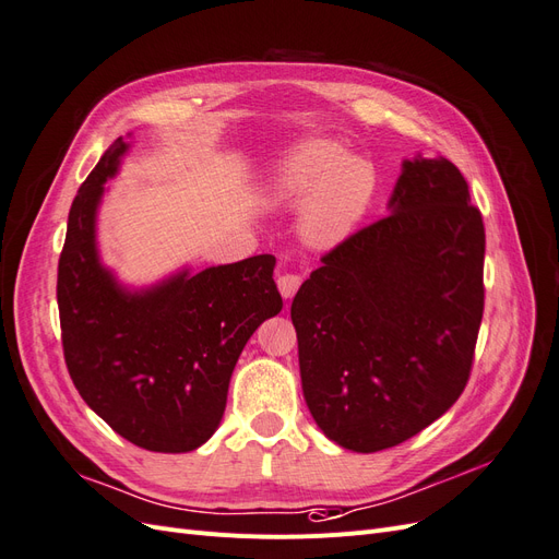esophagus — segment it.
Segmentation results:
<instances>
[{
    "instance_id": "obj_1",
    "label": "esophagus",
    "mask_w": 559,
    "mask_h": 559,
    "mask_svg": "<svg viewBox=\"0 0 559 559\" xmlns=\"http://www.w3.org/2000/svg\"><path fill=\"white\" fill-rule=\"evenodd\" d=\"M299 285H301V276L299 274H281L278 276V290H281V295L285 297V299H290V297H295V293L299 290Z\"/></svg>"
}]
</instances>
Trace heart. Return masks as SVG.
<instances>
[{"mask_svg": "<svg viewBox=\"0 0 559 559\" xmlns=\"http://www.w3.org/2000/svg\"><path fill=\"white\" fill-rule=\"evenodd\" d=\"M276 202H306L304 231L316 243L344 239L362 218L373 190V171L334 141H311L287 157L272 178Z\"/></svg>", "mask_w": 559, "mask_h": 559, "instance_id": "b5f03b06", "label": "heart"}]
</instances>
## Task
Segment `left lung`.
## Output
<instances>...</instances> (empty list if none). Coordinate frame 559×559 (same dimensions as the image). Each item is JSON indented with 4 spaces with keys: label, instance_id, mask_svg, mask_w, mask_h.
I'll list each match as a JSON object with an SVG mask.
<instances>
[{
    "label": "left lung",
    "instance_id": "left-lung-1",
    "mask_svg": "<svg viewBox=\"0 0 559 559\" xmlns=\"http://www.w3.org/2000/svg\"><path fill=\"white\" fill-rule=\"evenodd\" d=\"M392 213L334 246L293 299L304 400L325 437L376 453L457 402L483 318V215L443 157L406 159Z\"/></svg>",
    "mask_w": 559,
    "mask_h": 559
}]
</instances>
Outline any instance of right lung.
<instances>
[{"label": "right lung", "mask_w": 559, "mask_h": 559, "mask_svg": "<svg viewBox=\"0 0 559 559\" xmlns=\"http://www.w3.org/2000/svg\"><path fill=\"white\" fill-rule=\"evenodd\" d=\"M128 143L102 155L69 211L58 264L62 350L83 402L122 439L188 453L218 429L246 341L283 309L274 255L181 272L130 293L102 266L95 241L106 178Z\"/></svg>", "instance_id": "obj_1"}]
</instances>
